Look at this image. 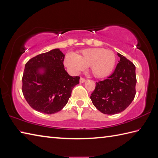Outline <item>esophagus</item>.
<instances>
[{"label": "esophagus", "instance_id": "esophagus-1", "mask_svg": "<svg viewBox=\"0 0 158 158\" xmlns=\"http://www.w3.org/2000/svg\"><path fill=\"white\" fill-rule=\"evenodd\" d=\"M79 81H80V83H84V82L85 81V79L83 78V77H81V78H80Z\"/></svg>", "mask_w": 158, "mask_h": 158}]
</instances>
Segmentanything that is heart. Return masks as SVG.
Segmentation results:
<instances>
[{"label": "heart", "mask_w": 158, "mask_h": 158, "mask_svg": "<svg viewBox=\"0 0 158 158\" xmlns=\"http://www.w3.org/2000/svg\"><path fill=\"white\" fill-rule=\"evenodd\" d=\"M116 57L110 50L89 48L81 50L77 56L67 55L66 64L73 71L79 72L84 67H89L92 75L97 78L109 75L114 69Z\"/></svg>", "instance_id": "1"}]
</instances>
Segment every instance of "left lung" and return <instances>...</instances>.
Listing matches in <instances>:
<instances>
[{
	"label": "left lung",
	"mask_w": 158,
	"mask_h": 158,
	"mask_svg": "<svg viewBox=\"0 0 158 158\" xmlns=\"http://www.w3.org/2000/svg\"><path fill=\"white\" fill-rule=\"evenodd\" d=\"M120 60L111 75L96 82L90 98L100 112L114 115L125 110L136 95V67L122 54L117 53Z\"/></svg>",
	"instance_id": "1"
}]
</instances>
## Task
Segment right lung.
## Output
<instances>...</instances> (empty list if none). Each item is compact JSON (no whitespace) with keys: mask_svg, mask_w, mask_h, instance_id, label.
I'll use <instances>...</instances> for the list:
<instances>
[{"mask_svg":"<svg viewBox=\"0 0 158 158\" xmlns=\"http://www.w3.org/2000/svg\"><path fill=\"white\" fill-rule=\"evenodd\" d=\"M64 54L60 49L41 53L26 64L22 93L33 109L45 114L61 110L69 101L80 77L70 76L64 66Z\"/></svg>","mask_w":158,"mask_h":158,"instance_id":"right-lung-1","label":"right lung"}]
</instances>
